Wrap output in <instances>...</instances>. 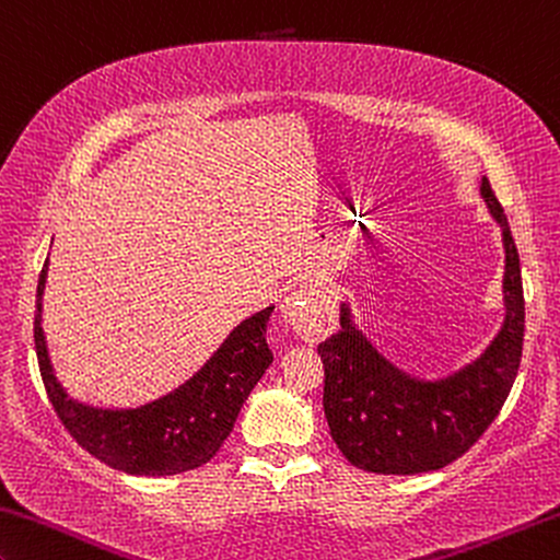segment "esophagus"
I'll return each instance as SVG.
<instances>
[{"label": "esophagus", "mask_w": 560, "mask_h": 560, "mask_svg": "<svg viewBox=\"0 0 560 560\" xmlns=\"http://www.w3.org/2000/svg\"><path fill=\"white\" fill-rule=\"evenodd\" d=\"M282 313H285L292 330L307 342L328 338L335 330V320H338L332 298L320 285H300L292 290L282 303Z\"/></svg>", "instance_id": "1"}]
</instances>
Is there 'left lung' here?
<instances>
[{"mask_svg": "<svg viewBox=\"0 0 560 560\" xmlns=\"http://www.w3.org/2000/svg\"><path fill=\"white\" fill-rule=\"evenodd\" d=\"M488 214L503 235V323L476 360L441 377L412 375L390 363L340 303V330L317 346L325 365L323 408L330 435L355 468L412 476L460 458L486 428L518 375L523 352V282L509 220L488 179H480Z\"/></svg>", "mask_w": 560, "mask_h": 560, "instance_id": "1", "label": "left lung"}]
</instances>
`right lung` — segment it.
Wrapping results in <instances>:
<instances>
[{
    "instance_id": "add662e5",
    "label": "right lung",
    "mask_w": 560,
    "mask_h": 560,
    "mask_svg": "<svg viewBox=\"0 0 560 560\" xmlns=\"http://www.w3.org/2000/svg\"><path fill=\"white\" fill-rule=\"evenodd\" d=\"M47 265L39 272L34 348L51 408L70 435L105 466L130 476H175L208 463L235 428L247 395L272 363L268 320L275 305L232 330L192 377L175 390L137 408H100L70 398L51 368L42 330Z\"/></svg>"
}]
</instances>
